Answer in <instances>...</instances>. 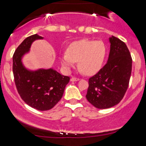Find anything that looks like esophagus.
Returning a JSON list of instances; mask_svg holds the SVG:
<instances>
[{
  "label": "esophagus",
  "mask_w": 146,
  "mask_h": 146,
  "mask_svg": "<svg viewBox=\"0 0 146 146\" xmlns=\"http://www.w3.org/2000/svg\"><path fill=\"white\" fill-rule=\"evenodd\" d=\"M80 80V78H75V77H72L71 79H70L71 81H78V80Z\"/></svg>",
  "instance_id": "obj_1"
}]
</instances>
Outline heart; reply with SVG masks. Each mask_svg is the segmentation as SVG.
<instances>
[{"label":"heart","instance_id":"obj_1","mask_svg":"<svg viewBox=\"0 0 146 146\" xmlns=\"http://www.w3.org/2000/svg\"><path fill=\"white\" fill-rule=\"evenodd\" d=\"M106 56V47L100 40H81L70 45L68 51L60 56L62 65L66 68L75 66L85 75L94 74L101 68Z\"/></svg>","mask_w":146,"mask_h":146}]
</instances>
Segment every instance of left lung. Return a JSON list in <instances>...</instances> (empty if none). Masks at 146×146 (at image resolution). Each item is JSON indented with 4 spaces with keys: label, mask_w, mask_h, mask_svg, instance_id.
Segmentation results:
<instances>
[{
    "label": "left lung",
    "mask_w": 146,
    "mask_h": 146,
    "mask_svg": "<svg viewBox=\"0 0 146 146\" xmlns=\"http://www.w3.org/2000/svg\"><path fill=\"white\" fill-rule=\"evenodd\" d=\"M111 50L107 63L88 79L86 98L99 109L121 102L128 89L132 70V58L125 43L118 38H110Z\"/></svg>",
    "instance_id": "obj_1"
}]
</instances>
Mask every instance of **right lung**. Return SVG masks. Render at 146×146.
Segmentation results:
<instances>
[{"label": "right lung", "instance_id": "obj_1", "mask_svg": "<svg viewBox=\"0 0 146 146\" xmlns=\"http://www.w3.org/2000/svg\"><path fill=\"white\" fill-rule=\"evenodd\" d=\"M37 34L26 38L13 56V73L18 94L26 104L38 111H48L61 99L70 78L53 69L29 71L23 66L21 57L29 50L31 43L42 39Z\"/></svg>", "mask_w": 146, "mask_h": 146}]
</instances>
